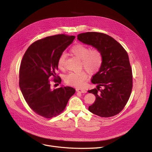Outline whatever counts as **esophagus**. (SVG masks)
Here are the masks:
<instances>
[{
	"label": "esophagus",
	"instance_id": "34e87169",
	"mask_svg": "<svg viewBox=\"0 0 152 152\" xmlns=\"http://www.w3.org/2000/svg\"><path fill=\"white\" fill-rule=\"evenodd\" d=\"M76 91L78 92H80V93H86L87 91L85 89H79V88H77L76 89Z\"/></svg>",
	"mask_w": 152,
	"mask_h": 152
}]
</instances>
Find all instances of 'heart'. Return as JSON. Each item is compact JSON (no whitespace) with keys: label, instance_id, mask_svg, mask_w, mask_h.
Masks as SVG:
<instances>
[{"label":"heart","instance_id":"1","mask_svg":"<svg viewBox=\"0 0 152 152\" xmlns=\"http://www.w3.org/2000/svg\"><path fill=\"white\" fill-rule=\"evenodd\" d=\"M71 52L76 57L81 59L83 66L91 73H95L100 69L103 63V57L102 53L99 50H91L89 47L84 44H77L71 48ZM65 54L61 53L58 58L57 63L60 69H63L65 67ZM87 77L88 73L85 70L71 72L65 76V81L68 84L77 87H82Z\"/></svg>","mask_w":152,"mask_h":152}]
</instances>
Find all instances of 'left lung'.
Here are the masks:
<instances>
[{
	"label": "left lung",
	"mask_w": 152,
	"mask_h": 152,
	"mask_svg": "<svg viewBox=\"0 0 152 152\" xmlns=\"http://www.w3.org/2000/svg\"><path fill=\"white\" fill-rule=\"evenodd\" d=\"M77 39L99 50L103 57L102 65L91 81L97 84V88L87 91L95 96L89 110L100 117L118 114L128 101L132 88V69L127 52L115 39L103 33L87 32L78 34ZM100 86L103 90L99 89Z\"/></svg>",
	"instance_id": "8db88e82"
}]
</instances>
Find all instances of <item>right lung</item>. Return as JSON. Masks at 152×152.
Listing matches in <instances>:
<instances>
[{
  "instance_id": "right-lung-1",
  "label": "right lung",
  "mask_w": 152,
  "mask_h": 152,
  "mask_svg": "<svg viewBox=\"0 0 152 152\" xmlns=\"http://www.w3.org/2000/svg\"><path fill=\"white\" fill-rule=\"evenodd\" d=\"M75 36L58 34L38 40L32 44L24 54L20 68L19 86L31 109L37 115L50 118L61 113L76 90L61 86L52 89L50 79L57 78L58 60L73 42ZM58 77V76H57Z\"/></svg>"
}]
</instances>
